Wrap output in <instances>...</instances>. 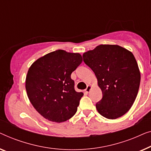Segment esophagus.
<instances>
[{"instance_id":"obj_1","label":"esophagus","mask_w":151,"mask_h":151,"mask_svg":"<svg viewBox=\"0 0 151 151\" xmlns=\"http://www.w3.org/2000/svg\"><path fill=\"white\" fill-rule=\"evenodd\" d=\"M91 88H92V87H91L90 86H87V88L86 89V90H85V91H86L87 93H88L90 91Z\"/></svg>"}]
</instances>
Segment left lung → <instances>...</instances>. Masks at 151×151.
I'll return each instance as SVG.
<instances>
[{"instance_id":"left-lung-1","label":"left lung","mask_w":151,"mask_h":151,"mask_svg":"<svg viewBox=\"0 0 151 151\" xmlns=\"http://www.w3.org/2000/svg\"><path fill=\"white\" fill-rule=\"evenodd\" d=\"M94 72L103 98L96 104L99 113L116 119L130 109L137 95L140 73L134 55L118 45L101 44L83 55Z\"/></svg>"}]
</instances>
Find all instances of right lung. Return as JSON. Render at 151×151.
<instances>
[{
	"label": "right lung",
	"mask_w": 151,
	"mask_h": 151,
	"mask_svg": "<svg viewBox=\"0 0 151 151\" xmlns=\"http://www.w3.org/2000/svg\"><path fill=\"white\" fill-rule=\"evenodd\" d=\"M82 61L79 53L57 50L40 57L29 68L27 96L44 118L62 122L76 114L83 93L75 91L71 74Z\"/></svg>",
	"instance_id": "right-lung-1"
}]
</instances>
